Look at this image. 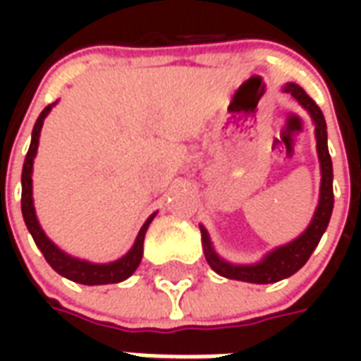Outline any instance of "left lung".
Here are the masks:
<instances>
[{"instance_id":"obj_1","label":"left lung","mask_w":361,"mask_h":361,"mask_svg":"<svg viewBox=\"0 0 361 361\" xmlns=\"http://www.w3.org/2000/svg\"><path fill=\"white\" fill-rule=\"evenodd\" d=\"M282 92H288L294 96L298 104L303 110L310 114L311 121L315 126V141H317V157L319 166H321V188H319V203L313 212V219L303 230L302 234L298 235L292 242L284 243L274 247L269 253H265L261 261L257 263H230L224 257H220L214 245L211 242V235L207 232V228L201 224V238H203V251L207 263L211 269L220 276L232 280H242V282H251V284H272L282 279L292 276L294 272L302 269L307 259L311 257L313 250L317 247L321 235L325 234L329 220L333 214V160L329 154V147H326V123L325 116L319 108L317 104L311 100L310 96L305 94V90L295 85V82H286L282 87Z\"/></svg>"}]
</instances>
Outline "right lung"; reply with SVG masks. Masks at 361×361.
Returning <instances> with one entry per match:
<instances>
[{"label":"right lung","instance_id":"right-lung-1","mask_svg":"<svg viewBox=\"0 0 361 361\" xmlns=\"http://www.w3.org/2000/svg\"><path fill=\"white\" fill-rule=\"evenodd\" d=\"M58 102L46 106L42 114L38 116L32 129V139H30V147H28L27 158L23 164V176H20V185H23V195H20V211H23V219L27 224L28 232L32 235V240L38 245V250L42 251L44 259L48 261V265L56 272H59L61 276L79 282V284H87V286H100V284H116L121 280L129 279L142 259V243H145V234L149 230V224L152 219L157 216V212H152L147 222L142 224L139 230V234L135 238V243L131 245V250L127 251L123 257L116 259L111 263H90L85 259H77L73 255H69L66 251H61L51 242L50 238L46 235V232L38 222L35 211V199H32V166H35L36 152H38V142H40V131H42L44 119L50 114L51 108Z\"/></svg>","mask_w":361,"mask_h":361}]
</instances>
